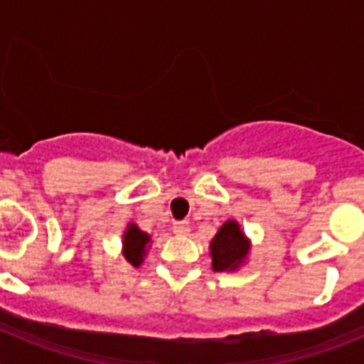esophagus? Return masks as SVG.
<instances>
[{
	"mask_svg": "<svg viewBox=\"0 0 364 364\" xmlns=\"http://www.w3.org/2000/svg\"><path fill=\"white\" fill-rule=\"evenodd\" d=\"M191 228H189V222L188 220H178V222H173V233L180 235V237H186L189 235Z\"/></svg>",
	"mask_w": 364,
	"mask_h": 364,
	"instance_id": "obj_1",
	"label": "esophagus"
}]
</instances>
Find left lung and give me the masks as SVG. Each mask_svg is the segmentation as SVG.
<instances>
[{
  "instance_id": "left-lung-1",
  "label": "left lung",
  "mask_w": 364,
  "mask_h": 364,
  "mask_svg": "<svg viewBox=\"0 0 364 364\" xmlns=\"http://www.w3.org/2000/svg\"><path fill=\"white\" fill-rule=\"evenodd\" d=\"M252 253V240L235 218L218 228L210 242V257L213 272H237Z\"/></svg>"
}]
</instances>
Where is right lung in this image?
I'll use <instances>...</instances> for the list:
<instances>
[{"label":"right lung","mask_w":364,"mask_h":364,"mask_svg":"<svg viewBox=\"0 0 364 364\" xmlns=\"http://www.w3.org/2000/svg\"><path fill=\"white\" fill-rule=\"evenodd\" d=\"M151 235L138 228V224L129 222L125 226L124 235H122V255L134 268H140L144 264V259L151 247Z\"/></svg>","instance_id":"add662e5"}]
</instances>
